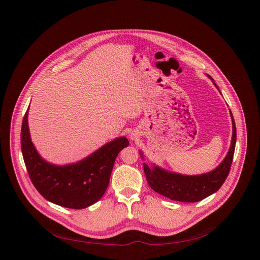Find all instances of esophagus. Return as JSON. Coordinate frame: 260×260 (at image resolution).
<instances>
[{
	"mask_svg": "<svg viewBox=\"0 0 260 260\" xmlns=\"http://www.w3.org/2000/svg\"><path fill=\"white\" fill-rule=\"evenodd\" d=\"M129 138H131L132 140H136V139H137V135H135V133H131Z\"/></svg>",
	"mask_w": 260,
	"mask_h": 260,
	"instance_id": "34e87169",
	"label": "esophagus"
}]
</instances>
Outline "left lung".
Listing matches in <instances>:
<instances>
[{
	"instance_id": "8db88e82",
	"label": "left lung",
	"mask_w": 260,
	"mask_h": 260,
	"mask_svg": "<svg viewBox=\"0 0 260 260\" xmlns=\"http://www.w3.org/2000/svg\"><path fill=\"white\" fill-rule=\"evenodd\" d=\"M207 76L212 81L213 85L218 88L212 77L209 75ZM231 117L233 124V136L230 150L222 162L214 170L199 175H184L167 171L156 165H152L150 167L143 162V170L146 180L155 192L173 201L186 203L199 202L217 192L230 173L236 146L237 134L232 111ZM140 156L143 159L142 152H140Z\"/></svg>"
}]
</instances>
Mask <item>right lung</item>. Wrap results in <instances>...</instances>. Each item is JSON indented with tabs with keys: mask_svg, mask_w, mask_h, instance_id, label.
<instances>
[{
	"mask_svg": "<svg viewBox=\"0 0 260 260\" xmlns=\"http://www.w3.org/2000/svg\"><path fill=\"white\" fill-rule=\"evenodd\" d=\"M28 108L22 121L21 150L32 185L51 203L83 209L94 204L108 187L119 152L128 146L126 137L112 140L84 159L64 166L53 165L39 155L28 128Z\"/></svg>",
	"mask_w": 260,
	"mask_h": 260,
	"instance_id": "obj_1",
	"label": "right lung"
}]
</instances>
